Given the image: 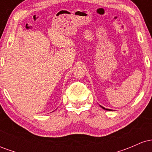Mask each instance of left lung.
I'll return each instance as SVG.
<instances>
[{
  "mask_svg": "<svg viewBox=\"0 0 152 152\" xmlns=\"http://www.w3.org/2000/svg\"><path fill=\"white\" fill-rule=\"evenodd\" d=\"M102 108V109H105V110H107V111H111V109H105V108L104 107H103V106H100Z\"/></svg>",
  "mask_w": 152,
  "mask_h": 152,
  "instance_id": "obj_1",
  "label": "left lung"
}]
</instances>
